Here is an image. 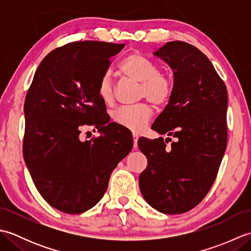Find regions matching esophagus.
<instances>
[{"mask_svg": "<svg viewBox=\"0 0 251 251\" xmlns=\"http://www.w3.org/2000/svg\"><path fill=\"white\" fill-rule=\"evenodd\" d=\"M132 139H134V147L136 148L137 147V142H138V139H139V137H138L137 134H132Z\"/></svg>", "mask_w": 251, "mask_h": 251, "instance_id": "obj_1", "label": "esophagus"}]
</instances>
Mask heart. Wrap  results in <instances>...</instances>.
<instances>
[{
    "label": "heart",
    "mask_w": 251,
    "mask_h": 251,
    "mask_svg": "<svg viewBox=\"0 0 251 251\" xmlns=\"http://www.w3.org/2000/svg\"><path fill=\"white\" fill-rule=\"evenodd\" d=\"M120 70L126 77L141 83L140 98H147L155 105H164L170 100L174 92L173 81L167 73L159 71L156 62L140 54H130L120 63ZM99 97L105 104L114 100V88L111 76L105 73L98 85ZM153 109L149 103H139L116 110L113 120L120 126L131 131H141L151 121Z\"/></svg>",
    "instance_id": "1"
}]
</instances>
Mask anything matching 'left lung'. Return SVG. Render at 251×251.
I'll use <instances>...</instances> for the list:
<instances>
[{
  "instance_id": "1",
  "label": "left lung",
  "mask_w": 251,
  "mask_h": 251,
  "mask_svg": "<svg viewBox=\"0 0 251 251\" xmlns=\"http://www.w3.org/2000/svg\"><path fill=\"white\" fill-rule=\"evenodd\" d=\"M154 55L173 69L174 92L152 129L177 139L169 148L162 137L138 140L148 158L139 186L156 210L183 214L204 200L225 155L226 87L210 60L193 45L168 42Z\"/></svg>"
}]
</instances>
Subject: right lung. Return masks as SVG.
<instances>
[{
    "label": "right lung",
    "instance_id": "add662e5",
    "mask_svg": "<svg viewBox=\"0 0 251 251\" xmlns=\"http://www.w3.org/2000/svg\"><path fill=\"white\" fill-rule=\"evenodd\" d=\"M125 44L79 41L50 51L25 101L24 158L42 197L66 214H82L102 199L111 173L132 149L127 129L109 123L100 78ZM101 135L79 139L80 127Z\"/></svg>",
    "mask_w": 251,
    "mask_h": 251
}]
</instances>
